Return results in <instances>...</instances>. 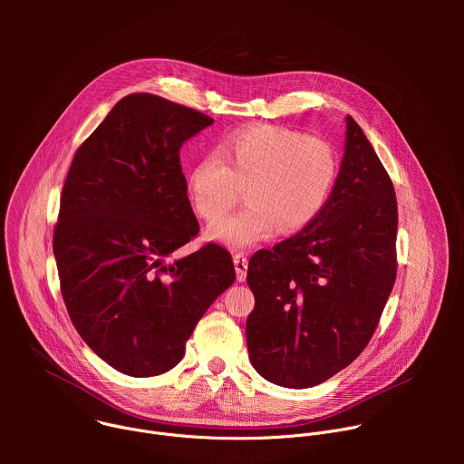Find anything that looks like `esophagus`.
<instances>
[{"instance_id": "esophagus-1", "label": "esophagus", "mask_w": 464, "mask_h": 464, "mask_svg": "<svg viewBox=\"0 0 464 464\" xmlns=\"http://www.w3.org/2000/svg\"><path fill=\"white\" fill-rule=\"evenodd\" d=\"M233 262H235V270H237V281L244 283L246 276H247V256L244 253H237V255H233Z\"/></svg>"}]
</instances>
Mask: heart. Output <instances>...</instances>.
<instances>
[{
	"label": "heart",
	"instance_id": "heart-1",
	"mask_svg": "<svg viewBox=\"0 0 464 464\" xmlns=\"http://www.w3.org/2000/svg\"><path fill=\"white\" fill-rule=\"evenodd\" d=\"M338 178V156L326 141L277 126L229 134L217 154L196 161L187 190L198 217L218 220L246 188L247 204L213 224L208 237L249 247L308 227L324 209Z\"/></svg>",
	"mask_w": 464,
	"mask_h": 464
}]
</instances>
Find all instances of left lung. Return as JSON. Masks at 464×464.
Segmentation results:
<instances>
[{"label":"left lung","instance_id":"left-lung-1","mask_svg":"<svg viewBox=\"0 0 464 464\" xmlns=\"http://www.w3.org/2000/svg\"><path fill=\"white\" fill-rule=\"evenodd\" d=\"M396 226L392 181L347 115L345 154L321 215L249 260L246 340L262 378L304 389L360 356L396 279Z\"/></svg>","mask_w":464,"mask_h":464}]
</instances>
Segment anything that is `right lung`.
Wrapping results in <instances>:
<instances>
[{
    "label": "right lung",
    "mask_w": 464,
    "mask_h": 464,
    "mask_svg": "<svg viewBox=\"0 0 464 464\" xmlns=\"http://www.w3.org/2000/svg\"><path fill=\"white\" fill-rule=\"evenodd\" d=\"M209 124L163 97L126 95L65 178L53 235L62 297L86 345L122 374L178 365L196 323L235 283L231 255L213 242L169 262L200 231L179 149Z\"/></svg>",
    "instance_id": "add662e5"
}]
</instances>
